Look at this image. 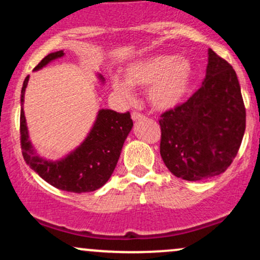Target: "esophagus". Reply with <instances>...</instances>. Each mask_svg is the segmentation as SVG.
<instances>
[{
  "mask_svg": "<svg viewBox=\"0 0 260 260\" xmlns=\"http://www.w3.org/2000/svg\"><path fill=\"white\" fill-rule=\"evenodd\" d=\"M144 118V115L140 112H133L132 113V120L133 121H139V120H143Z\"/></svg>",
  "mask_w": 260,
  "mask_h": 260,
  "instance_id": "esophagus-1",
  "label": "esophagus"
}]
</instances>
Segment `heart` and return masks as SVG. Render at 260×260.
Segmentation results:
<instances>
[{"instance_id": "b5f03b06", "label": "heart", "mask_w": 260, "mask_h": 260, "mask_svg": "<svg viewBox=\"0 0 260 260\" xmlns=\"http://www.w3.org/2000/svg\"><path fill=\"white\" fill-rule=\"evenodd\" d=\"M193 66L186 57L154 55L137 59L126 67V78L113 76L111 86L118 98L131 101L133 86L148 88V99L155 109L170 110L180 105L189 90Z\"/></svg>"}]
</instances>
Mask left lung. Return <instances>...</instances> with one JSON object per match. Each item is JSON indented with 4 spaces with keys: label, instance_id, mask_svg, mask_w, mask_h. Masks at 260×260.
I'll use <instances>...</instances> for the list:
<instances>
[{
    "label": "left lung",
    "instance_id": "1",
    "mask_svg": "<svg viewBox=\"0 0 260 260\" xmlns=\"http://www.w3.org/2000/svg\"><path fill=\"white\" fill-rule=\"evenodd\" d=\"M159 123L161 157L176 177L201 181L225 172L246 129V109L232 66L209 49L202 86L186 103L164 112Z\"/></svg>",
    "mask_w": 260,
    "mask_h": 260
}]
</instances>
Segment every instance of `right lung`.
Segmentation results:
<instances>
[{
	"label": "right lung",
	"mask_w": 260,
	"mask_h": 260,
	"mask_svg": "<svg viewBox=\"0 0 260 260\" xmlns=\"http://www.w3.org/2000/svg\"><path fill=\"white\" fill-rule=\"evenodd\" d=\"M64 52H51L41 59L34 71H39ZM101 83L105 79L98 74ZM29 76L24 79L20 95V145L25 162L43 180L58 189L73 193H85L99 189L109 181L120 159L122 147L133 127L129 112L118 113L109 109L99 110L86 138L74 150L59 160H46L39 156L29 139L28 127L23 110L24 92Z\"/></svg>",
	"instance_id": "add662e5"
}]
</instances>
